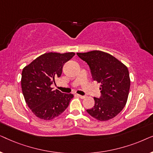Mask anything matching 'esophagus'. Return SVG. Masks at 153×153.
Returning <instances> with one entry per match:
<instances>
[{
	"mask_svg": "<svg viewBox=\"0 0 153 153\" xmlns=\"http://www.w3.org/2000/svg\"><path fill=\"white\" fill-rule=\"evenodd\" d=\"M77 96H78L79 97H80L81 99H84V98L85 97V95H77Z\"/></svg>",
	"mask_w": 153,
	"mask_h": 153,
	"instance_id": "esophagus-1",
	"label": "esophagus"
}]
</instances>
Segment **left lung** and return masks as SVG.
I'll return each mask as SVG.
<instances>
[{
    "label": "left lung",
    "mask_w": 153,
    "mask_h": 153,
    "mask_svg": "<svg viewBox=\"0 0 153 153\" xmlns=\"http://www.w3.org/2000/svg\"><path fill=\"white\" fill-rule=\"evenodd\" d=\"M76 54L88 65L93 80L101 83V96L94 97L95 105L86 110L88 114L100 121L114 118L127 103L130 88L128 69L104 51L96 50Z\"/></svg>",
    "instance_id": "left-lung-1"
}]
</instances>
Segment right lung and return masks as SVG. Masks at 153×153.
Instances as JSON below:
<instances>
[{
	"label": "right lung",
	"mask_w": 153,
	"mask_h": 153,
	"mask_svg": "<svg viewBox=\"0 0 153 153\" xmlns=\"http://www.w3.org/2000/svg\"><path fill=\"white\" fill-rule=\"evenodd\" d=\"M75 55L69 53H46L23 69L22 88L25 101L38 118L50 120L68 108L72 94L62 93L51 85L61 76L64 64Z\"/></svg>",
	"instance_id": "obj_1"
}]
</instances>
